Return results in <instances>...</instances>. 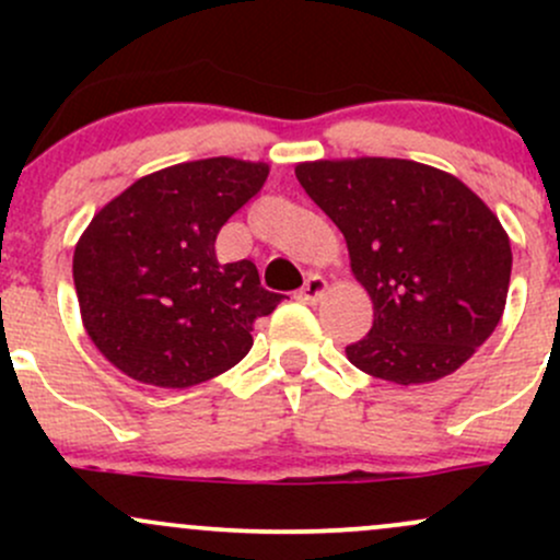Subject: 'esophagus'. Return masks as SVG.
<instances>
[{
  "mask_svg": "<svg viewBox=\"0 0 560 560\" xmlns=\"http://www.w3.org/2000/svg\"><path fill=\"white\" fill-rule=\"evenodd\" d=\"M326 287H329V284H326L324 276L311 273V276H307V279H305V284H302V289L298 292V300L311 302V305H313V302H318L320 298H324Z\"/></svg>",
  "mask_w": 560,
  "mask_h": 560,
  "instance_id": "obj_1",
  "label": "esophagus"
}]
</instances>
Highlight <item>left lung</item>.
<instances>
[{"instance_id": "obj_1", "label": "left lung", "mask_w": 560, "mask_h": 560, "mask_svg": "<svg viewBox=\"0 0 560 560\" xmlns=\"http://www.w3.org/2000/svg\"><path fill=\"white\" fill-rule=\"evenodd\" d=\"M298 182L345 234L374 326L347 345L365 374L427 384L453 374L505 311L511 242L464 182L397 158L300 163Z\"/></svg>"}]
</instances>
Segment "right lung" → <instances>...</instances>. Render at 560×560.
I'll list each match as a JSON object with an SVG mask.
<instances>
[{
  "label": "right lung",
  "instance_id": "right-lung-1",
  "mask_svg": "<svg viewBox=\"0 0 560 560\" xmlns=\"http://www.w3.org/2000/svg\"><path fill=\"white\" fill-rule=\"evenodd\" d=\"M266 163L191 160L139 178L92 218L73 253L81 320L137 382L186 389L236 365L281 294L253 260L218 262L215 236L262 189Z\"/></svg>",
  "mask_w": 560,
  "mask_h": 560
}]
</instances>
